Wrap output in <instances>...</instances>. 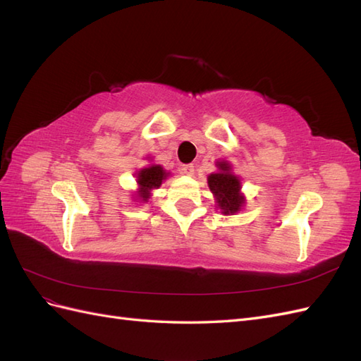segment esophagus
Returning <instances> with one entry per match:
<instances>
[{"label": "esophagus", "instance_id": "1", "mask_svg": "<svg viewBox=\"0 0 361 361\" xmlns=\"http://www.w3.org/2000/svg\"><path fill=\"white\" fill-rule=\"evenodd\" d=\"M180 173L187 174V176H191V174L194 173V166L192 164H185V166L180 167Z\"/></svg>", "mask_w": 361, "mask_h": 361}]
</instances>
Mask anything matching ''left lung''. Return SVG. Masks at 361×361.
I'll return each mask as SVG.
<instances>
[{"instance_id": "1", "label": "left lung", "mask_w": 361, "mask_h": 361, "mask_svg": "<svg viewBox=\"0 0 361 361\" xmlns=\"http://www.w3.org/2000/svg\"><path fill=\"white\" fill-rule=\"evenodd\" d=\"M218 169H220V173L211 174L207 178V185H209L211 191L214 192L215 199L220 209L223 211L224 215H233L241 209V206L244 203V197L239 194V190H241V183H239V179L231 173V166L227 162H218L216 164Z\"/></svg>"}]
</instances>
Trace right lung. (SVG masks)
I'll return each instance as SVG.
<instances>
[{
    "label": "right lung",
    "instance_id": "1",
    "mask_svg": "<svg viewBox=\"0 0 361 361\" xmlns=\"http://www.w3.org/2000/svg\"><path fill=\"white\" fill-rule=\"evenodd\" d=\"M166 170H162L161 166H150L143 169L138 173V185H140V197L145 202L149 199V191L158 188L162 180L167 178Z\"/></svg>",
    "mask_w": 361,
    "mask_h": 361
}]
</instances>
